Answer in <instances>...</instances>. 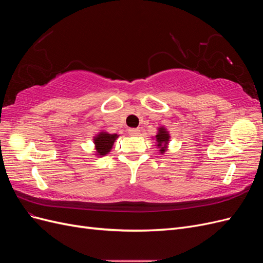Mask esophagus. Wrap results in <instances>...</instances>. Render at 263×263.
Wrapping results in <instances>:
<instances>
[{
    "instance_id": "esophagus-1",
    "label": "esophagus",
    "mask_w": 263,
    "mask_h": 263,
    "mask_svg": "<svg viewBox=\"0 0 263 263\" xmlns=\"http://www.w3.org/2000/svg\"><path fill=\"white\" fill-rule=\"evenodd\" d=\"M140 133V130L138 128H129L128 129V134L130 135V136H138Z\"/></svg>"
}]
</instances>
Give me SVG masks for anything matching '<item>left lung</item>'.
<instances>
[{"label": "left lung", "mask_w": 263, "mask_h": 263, "mask_svg": "<svg viewBox=\"0 0 263 263\" xmlns=\"http://www.w3.org/2000/svg\"><path fill=\"white\" fill-rule=\"evenodd\" d=\"M170 140V135L166 132L164 127H159L158 128V134L156 135V141H157V146L159 148V151L161 154H164L166 148H168V142Z\"/></svg>", "instance_id": "1"}]
</instances>
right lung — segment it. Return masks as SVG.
Here are the masks:
<instances>
[{
	"label": "right lung",
	"mask_w": 263,
	"mask_h": 263,
	"mask_svg": "<svg viewBox=\"0 0 263 263\" xmlns=\"http://www.w3.org/2000/svg\"><path fill=\"white\" fill-rule=\"evenodd\" d=\"M118 137L117 134H108L106 132H101L94 137V145H95V153L97 156L103 157L107 155L110 149L113 148L114 141Z\"/></svg>",
	"instance_id": "obj_1"
}]
</instances>
